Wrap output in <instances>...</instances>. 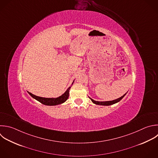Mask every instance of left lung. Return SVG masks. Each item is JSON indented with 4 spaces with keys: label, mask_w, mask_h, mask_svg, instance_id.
Returning <instances> with one entry per match:
<instances>
[{
    "label": "left lung",
    "mask_w": 158,
    "mask_h": 158,
    "mask_svg": "<svg viewBox=\"0 0 158 158\" xmlns=\"http://www.w3.org/2000/svg\"><path fill=\"white\" fill-rule=\"evenodd\" d=\"M127 93H125L124 95H123L122 97L117 99H115V100H113V101H104V102H100V101H94L93 100V99L90 98L89 99L92 101V102L96 104H98V105H102V106H110V105H112V104H114L115 103H117L118 102H119L126 94Z\"/></svg>",
    "instance_id": "8db88e82"
}]
</instances>
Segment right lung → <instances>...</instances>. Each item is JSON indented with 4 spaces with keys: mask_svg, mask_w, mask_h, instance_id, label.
Wrapping results in <instances>:
<instances>
[{
    "mask_svg": "<svg viewBox=\"0 0 158 158\" xmlns=\"http://www.w3.org/2000/svg\"><path fill=\"white\" fill-rule=\"evenodd\" d=\"M74 81H73L72 85H73ZM72 86H70V87H69L67 90L60 96L57 98H42V97H40V96H37L36 95L33 94L32 93L28 92L29 93V94H30V96L31 97H33L34 99H36L37 101H38L39 102H40L41 103L44 104V105H47V106H56V105H58V104H60L63 102H64L65 101L67 100V99L69 98V90L70 89Z\"/></svg>",
    "mask_w": 158,
    "mask_h": 158,
    "instance_id": "1",
    "label": "right lung"
}]
</instances>
